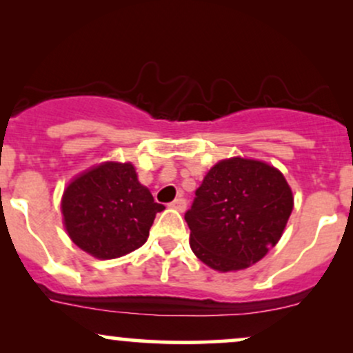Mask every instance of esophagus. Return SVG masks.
<instances>
[{
  "instance_id": "esophagus-1",
  "label": "esophagus",
  "mask_w": 353,
  "mask_h": 353,
  "mask_svg": "<svg viewBox=\"0 0 353 353\" xmlns=\"http://www.w3.org/2000/svg\"><path fill=\"white\" fill-rule=\"evenodd\" d=\"M169 208H172V209L179 210V212H184L185 208H188V201H185L184 197H179V199L172 201L171 204H169Z\"/></svg>"
}]
</instances>
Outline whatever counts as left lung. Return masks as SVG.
I'll list each match as a JSON object with an SVG mask.
<instances>
[{
	"instance_id": "8db88e82",
	"label": "left lung",
	"mask_w": 353,
	"mask_h": 353,
	"mask_svg": "<svg viewBox=\"0 0 353 353\" xmlns=\"http://www.w3.org/2000/svg\"><path fill=\"white\" fill-rule=\"evenodd\" d=\"M292 208V190L272 165L242 157L221 161L184 216L190 249L221 272L245 269L277 244Z\"/></svg>"
}]
</instances>
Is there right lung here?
I'll list each match as a JSON object with an SVG mask.
<instances>
[{
  "instance_id": "right-lung-1",
  "label": "right lung",
  "mask_w": 353,
  "mask_h": 353,
  "mask_svg": "<svg viewBox=\"0 0 353 353\" xmlns=\"http://www.w3.org/2000/svg\"><path fill=\"white\" fill-rule=\"evenodd\" d=\"M61 209L79 249L98 259H116L148 241L154 217L164 205L139 184L132 164L106 163L68 185Z\"/></svg>"
}]
</instances>
